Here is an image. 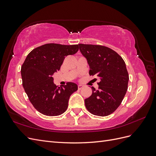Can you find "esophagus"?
<instances>
[{
    "mask_svg": "<svg viewBox=\"0 0 156 156\" xmlns=\"http://www.w3.org/2000/svg\"><path fill=\"white\" fill-rule=\"evenodd\" d=\"M83 87V86L81 85V84H79V85H78V89L79 90H81Z\"/></svg>",
    "mask_w": 156,
    "mask_h": 156,
    "instance_id": "1",
    "label": "esophagus"
}]
</instances>
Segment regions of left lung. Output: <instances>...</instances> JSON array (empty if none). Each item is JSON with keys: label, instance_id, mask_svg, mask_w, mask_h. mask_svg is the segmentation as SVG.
<instances>
[{"label": "left lung", "instance_id": "left-lung-1", "mask_svg": "<svg viewBox=\"0 0 156 156\" xmlns=\"http://www.w3.org/2000/svg\"><path fill=\"white\" fill-rule=\"evenodd\" d=\"M79 50L87 60L90 75L100 78L98 90L84 100L92 114L106 116L120 106L126 95L129 75L124 60L116 52L105 46L79 44Z\"/></svg>", "mask_w": 156, "mask_h": 156}]
</instances>
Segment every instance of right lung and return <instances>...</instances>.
Listing matches in <instances>:
<instances>
[{"label": "right lung", "instance_id": "right-lung-1", "mask_svg": "<svg viewBox=\"0 0 156 156\" xmlns=\"http://www.w3.org/2000/svg\"><path fill=\"white\" fill-rule=\"evenodd\" d=\"M78 50L79 45L47 44L27 55L21 69L23 87L32 105L41 114L58 116L66 111L69 97L77 90V85L69 82L56 86L53 75L60 69L66 56Z\"/></svg>", "mask_w": 156, "mask_h": 156}]
</instances>
